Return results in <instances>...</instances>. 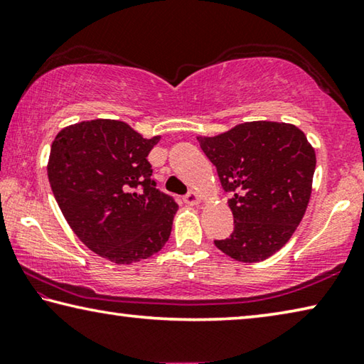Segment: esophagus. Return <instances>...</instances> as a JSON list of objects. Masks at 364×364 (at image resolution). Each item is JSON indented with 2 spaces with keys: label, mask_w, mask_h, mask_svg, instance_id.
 <instances>
[{
  "label": "esophagus",
  "mask_w": 364,
  "mask_h": 364,
  "mask_svg": "<svg viewBox=\"0 0 364 364\" xmlns=\"http://www.w3.org/2000/svg\"><path fill=\"white\" fill-rule=\"evenodd\" d=\"M184 203L189 204V205H198V204L200 203V198H199V194H198V193H194V191L188 193L186 196H184Z\"/></svg>",
  "instance_id": "1"
}]
</instances>
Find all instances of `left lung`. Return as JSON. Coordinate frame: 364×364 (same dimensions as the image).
I'll return each instance as SVG.
<instances>
[{"label": "left lung", "mask_w": 364, "mask_h": 364, "mask_svg": "<svg viewBox=\"0 0 364 364\" xmlns=\"http://www.w3.org/2000/svg\"><path fill=\"white\" fill-rule=\"evenodd\" d=\"M198 142L225 191L234 232L215 240L227 257L258 263L281 250L306 214L316 171V150L294 124L243 122Z\"/></svg>", "instance_id": "8db88e82"}]
</instances>
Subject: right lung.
<instances>
[{
    "instance_id": "right-lung-1",
    "label": "right lung",
    "mask_w": 364,
    "mask_h": 364,
    "mask_svg": "<svg viewBox=\"0 0 364 364\" xmlns=\"http://www.w3.org/2000/svg\"><path fill=\"white\" fill-rule=\"evenodd\" d=\"M160 135L145 139L116 119L63 127L52 142L48 183L81 242L116 264L160 252L178 204L151 180L147 156Z\"/></svg>"
}]
</instances>
